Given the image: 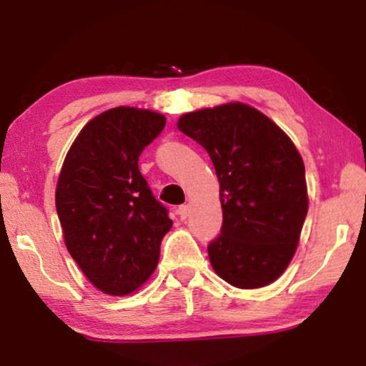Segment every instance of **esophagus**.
Returning a JSON list of instances; mask_svg holds the SVG:
<instances>
[{
	"label": "esophagus",
	"mask_w": 366,
	"mask_h": 366,
	"mask_svg": "<svg viewBox=\"0 0 366 366\" xmlns=\"http://www.w3.org/2000/svg\"><path fill=\"white\" fill-rule=\"evenodd\" d=\"M177 213H178V217L182 218V219H187L188 214H189V207H188V204H182V207H178Z\"/></svg>",
	"instance_id": "1"
}]
</instances>
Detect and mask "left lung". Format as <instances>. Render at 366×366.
<instances>
[{
    "instance_id": "8db88e82",
    "label": "left lung",
    "mask_w": 366,
    "mask_h": 366,
    "mask_svg": "<svg viewBox=\"0 0 366 366\" xmlns=\"http://www.w3.org/2000/svg\"><path fill=\"white\" fill-rule=\"evenodd\" d=\"M178 129L207 149L219 182L223 224L208 244L213 269L237 288L273 283L297 252L308 212L298 149L243 103L183 114Z\"/></svg>"
}]
</instances>
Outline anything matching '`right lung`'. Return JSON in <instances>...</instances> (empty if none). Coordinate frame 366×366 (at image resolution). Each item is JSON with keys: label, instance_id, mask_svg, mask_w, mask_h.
I'll list each match as a JSON object with an SVG mask.
<instances>
[{"label": "right lung", "instance_id": "add662e5", "mask_svg": "<svg viewBox=\"0 0 366 366\" xmlns=\"http://www.w3.org/2000/svg\"><path fill=\"white\" fill-rule=\"evenodd\" d=\"M164 123L149 109H108L86 123L64 158L56 184L64 244L107 295L123 297L152 277L173 224L138 168Z\"/></svg>", "mask_w": 366, "mask_h": 366}]
</instances>
